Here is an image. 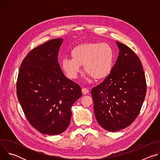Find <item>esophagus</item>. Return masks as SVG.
Segmentation results:
<instances>
[{"label": "esophagus", "instance_id": "34e87169", "mask_svg": "<svg viewBox=\"0 0 160 160\" xmlns=\"http://www.w3.org/2000/svg\"><path fill=\"white\" fill-rule=\"evenodd\" d=\"M82 93H83L84 95H86V94H87L89 93V90H88L87 88H82Z\"/></svg>", "mask_w": 160, "mask_h": 160}]
</instances>
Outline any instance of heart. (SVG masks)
I'll return each instance as SVG.
<instances>
[{
	"label": "heart",
	"instance_id": "b5f03b06",
	"mask_svg": "<svg viewBox=\"0 0 160 160\" xmlns=\"http://www.w3.org/2000/svg\"><path fill=\"white\" fill-rule=\"evenodd\" d=\"M71 59H63L61 68L66 77L76 79L83 66L85 72L93 79L106 78L112 68L114 52L106 43H85L78 45L71 51Z\"/></svg>",
	"mask_w": 160,
	"mask_h": 160
}]
</instances>
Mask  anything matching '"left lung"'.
<instances>
[{"instance_id":"8db88e82","label":"left lung","mask_w":160,"mask_h":160,"mask_svg":"<svg viewBox=\"0 0 160 160\" xmlns=\"http://www.w3.org/2000/svg\"><path fill=\"white\" fill-rule=\"evenodd\" d=\"M116 43L119 55L111 73L91 90L98 123L112 132L133 123L140 112L146 94L141 60L126 45Z\"/></svg>"}]
</instances>
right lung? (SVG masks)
<instances>
[{
	"label": "right lung",
	"mask_w": 160,
	"mask_h": 160,
	"mask_svg": "<svg viewBox=\"0 0 160 160\" xmlns=\"http://www.w3.org/2000/svg\"><path fill=\"white\" fill-rule=\"evenodd\" d=\"M63 39L51 40L32 50L20 66L17 96L30 123L40 133L58 135L70 125L72 106L80 87L67 78L58 56Z\"/></svg>",
	"instance_id": "1"
}]
</instances>
